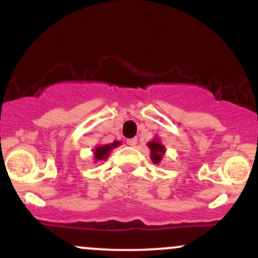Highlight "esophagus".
Wrapping results in <instances>:
<instances>
[{"label": "esophagus", "mask_w": 258, "mask_h": 258, "mask_svg": "<svg viewBox=\"0 0 258 258\" xmlns=\"http://www.w3.org/2000/svg\"><path fill=\"white\" fill-rule=\"evenodd\" d=\"M127 144H128L130 146H135V145L137 144V139H130V140H127Z\"/></svg>", "instance_id": "34e87169"}]
</instances>
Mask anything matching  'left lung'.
Masks as SVG:
<instances>
[{
  "mask_svg": "<svg viewBox=\"0 0 258 258\" xmlns=\"http://www.w3.org/2000/svg\"><path fill=\"white\" fill-rule=\"evenodd\" d=\"M147 146L150 149V159H151V161L154 164L159 165L162 161V157H164L165 152H166L165 146L160 142L159 139H154L152 141H150L147 144Z\"/></svg>",
  "mask_w": 258,
  "mask_h": 258,
  "instance_id": "1",
  "label": "left lung"
}]
</instances>
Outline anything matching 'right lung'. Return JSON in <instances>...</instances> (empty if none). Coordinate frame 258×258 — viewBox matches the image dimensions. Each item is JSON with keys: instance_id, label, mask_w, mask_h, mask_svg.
Instances as JSON below:
<instances>
[{"instance_id": "right-lung-1", "label": "right lung", "mask_w": 258, "mask_h": 258, "mask_svg": "<svg viewBox=\"0 0 258 258\" xmlns=\"http://www.w3.org/2000/svg\"><path fill=\"white\" fill-rule=\"evenodd\" d=\"M121 142L119 141H113L112 144H106V145H98V146L94 147L93 150V157L94 162L103 161V160H107L109 156V152L113 149H116L117 146H119Z\"/></svg>"}]
</instances>
